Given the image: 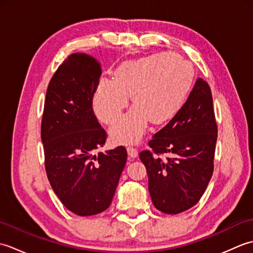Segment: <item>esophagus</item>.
Wrapping results in <instances>:
<instances>
[{
  "label": "esophagus",
  "mask_w": 253,
  "mask_h": 253,
  "mask_svg": "<svg viewBox=\"0 0 253 253\" xmlns=\"http://www.w3.org/2000/svg\"><path fill=\"white\" fill-rule=\"evenodd\" d=\"M127 152H128V155H129V157H131V158H136L138 155V150L132 146H129L127 148Z\"/></svg>",
  "instance_id": "obj_1"
}]
</instances>
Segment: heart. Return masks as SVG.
Here are the masks:
<instances>
[{"instance_id": "obj_1", "label": "heart", "mask_w": 253, "mask_h": 253, "mask_svg": "<svg viewBox=\"0 0 253 253\" xmlns=\"http://www.w3.org/2000/svg\"><path fill=\"white\" fill-rule=\"evenodd\" d=\"M193 79L189 63L171 53H157L123 63L114 79L102 78L93 95V110L99 120L112 124L129 102L135 106L111 128L113 140L120 143L138 141L149 122L169 121L189 92Z\"/></svg>"}]
</instances>
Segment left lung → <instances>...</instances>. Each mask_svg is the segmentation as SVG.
I'll use <instances>...</instances> for the list:
<instances>
[{
    "instance_id": "1",
    "label": "left lung",
    "mask_w": 253,
    "mask_h": 253,
    "mask_svg": "<svg viewBox=\"0 0 253 253\" xmlns=\"http://www.w3.org/2000/svg\"><path fill=\"white\" fill-rule=\"evenodd\" d=\"M217 126L210 85L198 78L185 104L139 154L154 207L178 214L198 203L213 174ZM159 154H169L165 160Z\"/></svg>"
}]
</instances>
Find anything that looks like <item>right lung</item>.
<instances>
[{"instance_id": "right-lung-1", "label": "right lung", "mask_w": 253, "mask_h": 253, "mask_svg": "<svg viewBox=\"0 0 253 253\" xmlns=\"http://www.w3.org/2000/svg\"><path fill=\"white\" fill-rule=\"evenodd\" d=\"M101 73L93 56L69 55L47 87L41 123L47 178L64 206L79 216L110 207L127 160L122 146L95 154L106 141L92 110Z\"/></svg>"}]
</instances>
